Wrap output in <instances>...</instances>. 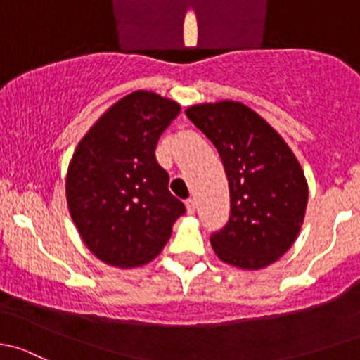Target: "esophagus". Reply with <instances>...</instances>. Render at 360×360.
Masks as SVG:
<instances>
[{
	"mask_svg": "<svg viewBox=\"0 0 360 360\" xmlns=\"http://www.w3.org/2000/svg\"><path fill=\"white\" fill-rule=\"evenodd\" d=\"M185 206H187V211L191 214L195 211V201H194V199H187V201H185Z\"/></svg>",
	"mask_w": 360,
	"mask_h": 360,
	"instance_id": "1",
	"label": "esophagus"
}]
</instances>
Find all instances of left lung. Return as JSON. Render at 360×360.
Returning a JSON list of instances; mask_svg holds the SVG:
<instances>
[{
  "instance_id": "obj_1",
  "label": "left lung",
  "mask_w": 360,
  "mask_h": 360,
  "mask_svg": "<svg viewBox=\"0 0 360 360\" xmlns=\"http://www.w3.org/2000/svg\"><path fill=\"white\" fill-rule=\"evenodd\" d=\"M217 147L231 192V214L210 237L220 260L257 270L283 257L305 217L309 188L295 154L279 133L239 102L185 110Z\"/></svg>"
}]
</instances>
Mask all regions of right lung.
Returning <instances> with one entry per match:
<instances>
[{
  "mask_svg": "<svg viewBox=\"0 0 360 360\" xmlns=\"http://www.w3.org/2000/svg\"><path fill=\"white\" fill-rule=\"evenodd\" d=\"M180 105L133 91L91 126L69 165L65 194L84 244L109 265H143L162 250L185 205L168 191L155 146Z\"/></svg>",
  "mask_w": 360,
  "mask_h": 360,
  "instance_id": "obj_1",
  "label": "right lung"
}]
</instances>
